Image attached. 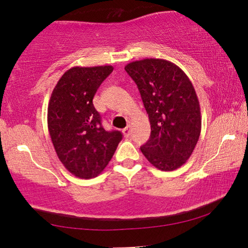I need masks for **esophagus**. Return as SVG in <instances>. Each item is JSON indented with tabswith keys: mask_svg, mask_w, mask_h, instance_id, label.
<instances>
[{
	"mask_svg": "<svg viewBox=\"0 0 248 248\" xmlns=\"http://www.w3.org/2000/svg\"><path fill=\"white\" fill-rule=\"evenodd\" d=\"M123 132H124V137H129L130 134H131V129H130V125H128V127H125V128L123 130Z\"/></svg>",
	"mask_w": 248,
	"mask_h": 248,
	"instance_id": "34e87169",
	"label": "esophagus"
}]
</instances>
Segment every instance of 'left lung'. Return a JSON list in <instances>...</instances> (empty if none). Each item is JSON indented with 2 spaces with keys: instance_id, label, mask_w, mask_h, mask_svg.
<instances>
[{
  "instance_id": "1",
  "label": "left lung",
  "mask_w": 248,
  "mask_h": 248,
  "mask_svg": "<svg viewBox=\"0 0 248 248\" xmlns=\"http://www.w3.org/2000/svg\"><path fill=\"white\" fill-rule=\"evenodd\" d=\"M124 70L141 94L151 136L141 152L154 167L174 170L194 152L201 131L198 97L184 71L164 59L130 62Z\"/></svg>"
}]
</instances>
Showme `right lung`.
<instances>
[{"instance_id":"1","label":"right lung","mask_w":248,"mask_h":248,"mask_svg":"<svg viewBox=\"0 0 248 248\" xmlns=\"http://www.w3.org/2000/svg\"><path fill=\"white\" fill-rule=\"evenodd\" d=\"M111 65L74 66L62 75L48 105V130L59 159L78 178L97 177L123 139L106 131L93 98Z\"/></svg>"}]
</instances>
